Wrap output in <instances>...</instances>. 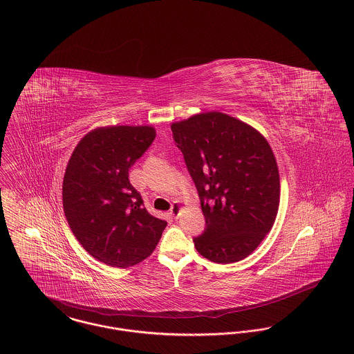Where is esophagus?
Returning a JSON list of instances; mask_svg holds the SVG:
<instances>
[{"label": "esophagus", "instance_id": "esophagus-1", "mask_svg": "<svg viewBox=\"0 0 354 354\" xmlns=\"http://www.w3.org/2000/svg\"><path fill=\"white\" fill-rule=\"evenodd\" d=\"M183 209H184V206L180 204V203L173 204L171 209H170V216H171V217H174V218H178V217H180V214H181V212H183Z\"/></svg>", "mask_w": 354, "mask_h": 354}]
</instances>
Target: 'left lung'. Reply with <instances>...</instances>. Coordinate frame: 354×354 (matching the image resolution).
<instances>
[{"label":"left lung","instance_id":"obj_1","mask_svg":"<svg viewBox=\"0 0 354 354\" xmlns=\"http://www.w3.org/2000/svg\"><path fill=\"white\" fill-rule=\"evenodd\" d=\"M200 194L206 229L194 246L205 259H246L273 227L279 205L274 153L260 131L225 113L194 114L170 125Z\"/></svg>","mask_w":354,"mask_h":354}]
</instances>
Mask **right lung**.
I'll use <instances>...</instances> for the list:
<instances>
[{
	"label": "right lung",
	"mask_w": 354,
	"mask_h": 354,
	"mask_svg": "<svg viewBox=\"0 0 354 354\" xmlns=\"http://www.w3.org/2000/svg\"><path fill=\"white\" fill-rule=\"evenodd\" d=\"M156 137L150 125L86 133L65 170L62 205L77 241L100 262L129 268L148 259L168 223L153 217L129 183V168Z\"/></svg>",
	"instance_id": "add662e5"
}]
</instances>
